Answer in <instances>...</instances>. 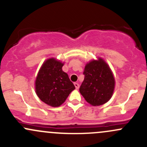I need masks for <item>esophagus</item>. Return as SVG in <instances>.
<instances>
[{
  "label": "esophagus",
  "instance_id": "esophagus-1",
  "mask_svg": "<svg viewBox=\"0 0 147 147\" xmlns=\"http://www.w3.org/2000/svg\"><path fill=\"white\" fill-rule=\"evenodd\" d=\"M74 85H75V88H76V90H78V89H79V84H78V83H77V82H75L74 83Z\"/></svg>",
  "mask_w": 147,
  "mask_h": 147
}]
</instances>
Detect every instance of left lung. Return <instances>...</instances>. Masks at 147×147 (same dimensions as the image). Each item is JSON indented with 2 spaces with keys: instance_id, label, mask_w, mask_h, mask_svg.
<instances>
[{
  "instance_id": "left-lung-1",
  "label": "left lung",
  "mask_w": 147,
  "mask_h": 147,
  "mask_svg": "<svg viewBox=\"0 0 147 147\" xmlns=\"http://www.w3.org/2000/svg\"><path fill=\"white\" fill-rule=\"evenodd\" d=\"M84 79L80 92L92 106H100L107 102L113 94L115 80L107 63L101 58L93 60L86 64Z\"/></svg>"
}]
</instances>
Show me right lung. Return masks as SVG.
<instances>
[{"label":"right lung","instance_id":"obj_1","mask_svg":"<svg viewBox=\"0 0 147 147\" xmlns=\"http://www.w3.org/2000/svg\"><path fill=\"white\" fill-rule=\"evenodd\" d=\"M64 63L55 58L46 60L40 68L35 82L38 97L49 106L57 107L65 102L75 89L68 75L63 72Z\"/></svg>","mask_w":147,"mask_h":147}]
</instances>
